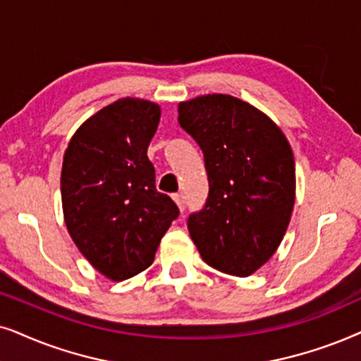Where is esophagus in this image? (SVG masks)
<instances>
[{
	"label": "esophagus",
	"instance_id": "34e87169",
	"mask_svg": "<svg viewBox=\"0 0 361 361\" xmlns=\"http://www.w3.org/2000/svg\"><path fill=\"white\" fill-rule=\"evenodd\" d=\"M173 200H175V203L178 204V208H180V211H185V196L176 193L173 195Z\"/></svg>",
	"mask_w": 361,
	"mask_h": 361
}]
</instances>
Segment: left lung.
<instances>
[{"instance_id": "left-lung-1", "label": "left lung", "mask_w": 361, "mask_h": 361, "mask_svg": "<svg viewBox=\"0 0 361 361\" xmlns=\"http://www.w3.org/2000/svg\"><path fill=\"white\" fill-rule=\"evenodd\" d=\"M178 122L204 157L209 193L188 231L208 266L246 277L284 238L295 201V163L267 115L224 94L178 105Z\"/></svg>"}]
</instances>
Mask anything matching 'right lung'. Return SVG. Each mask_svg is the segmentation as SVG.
I'll use <instances>...</instances> for the list:
<instances>
[{"instance_id": "right-lung-1", "label": "right lung", "mask_w": 361, "mask_h": 361, "mask_svg": "<svg viewBox=\"0 0 361 361\" xmlns=\"http://www.w3.org/2000/svg\"><path fill=\"white\" fill-rule=\"evenodd\" d=\"M160 107L120 99L80 125L61 173L67 231L105 277L125 281L145 271L180 209L157 191L147 150Z\"/></svg>"}]
</instances>
